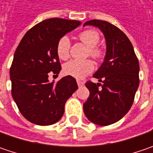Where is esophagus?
Returning a JSON list of instances; mask_svg holds the SVG:
<instances>
[{"instance_id":"1","label":"esophagus","mask_w":153,"mask_h":153,"mask_svg":"<svg viewBox=\"0 0 153 153\" xmlns=\"http://www.w3.org/2000/svg\"><path fill=\"white\" fill-rule=\"evenodd\" d=\"M77 84H78V85L80 87V86H83L84 85V82L83 81H81V80H79V79H78L77 80Z\"/></svg>"}]
</instances>
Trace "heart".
<instances>
[{"label":"heart","mask_w":153,"mask_h":153,"mask_svg":"<svg viewBox=\"0 0 153 153\" xmlns=\"http://www.w3.org/2000/svg\"><path fill=\"white\" fill-rule=\"evenodd\" d=\"M79 40L88 47L87 54L97 61L103 56V51L97 46L100 40L98 32L94 30H86L79 35ZM70 40L67 36L61 37L56 44V54L61 60H67L69 57ZM94 69V63L90 59L71 60L63 66V72L66 75L75 79H83Z\"/></svg>","instance_id":"1"}]
</instances>
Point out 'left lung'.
<instances>
[{"label":"left lung","instance_id":"obj_1","mask_svg":"<svg viewBox=\"0 0 153 153\" xmlns=\"http://www.w3.org/2000/svg\"><path fill=\"white\" fill-rule=\"evenodd\" d=\"M85 25L98 27L103 32L106 55L103 64L93 74L103 85L91 81L85 83L90 95L84 103V113L91 123L108 126L121 120L134 103L140 84L139 61L128 37L114 25L92 19Z\"/></svg>","mask_w":153,"mask_h":153}]
</instances>
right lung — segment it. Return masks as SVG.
Here are the masks:
<instances>
[{"instance_id":"right-lung-1","label":"right lung","mask_w":153,"mask_h":153,"mask_svg":"<svg viewBox=\"0 0 153 153\" xmlns=\"http://www.w3.org/2000/svg\"><path fill=\"white\" fill-rule=\"evenodd\" d=\"M80 24L59 18L45 19L30 28L17 47L10 68L12 96L30 123L41 126L57 123L67 100L78 89L74 77H63L55 84L49 81L48 74L62 69L57 42Z\"/></svg>"}]
</instances>
